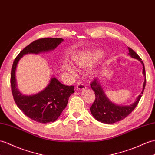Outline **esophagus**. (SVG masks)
<instances>
[{
  "mask_svg": "<svg viewBox=\"0 0 155 155\" xmlns=\"http://www.w3.org/2000/svg\"><path fill=\"white\" fill-rule=\"evenodd\" d=\"M77 90H78V91H82V90H85L86 88V85L83 83H82V82H81V83H78L77 84Z\"/></svg>",
  "mask_w": 155,
  "mask_h": 155,
  "instance_id": "obj_1",
  "label": "esophagus"
}]
</instances>
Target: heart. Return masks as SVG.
<instances>
[{"label":"heart","mask_w":155,"mask_h":155,"mask_svg":"<svg viewBox=\"0 0 155 155\" xmlns=\"http://www.w3.org/2000/svg\"><path fill=\"white\" fill-rule=\"evenodd\" d=\"M104 52L101 50H94L85 53L80 54L73 57V63L78 68L81 69H88L94 63L98 62L102 58ZM64 69L67 73H69L73 78L78 76V73L75 68L69 63L64 64Z\"/></svg>","instance_id":"1"}]
</instances>
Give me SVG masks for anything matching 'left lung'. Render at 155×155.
<instances>
[{"label":"left lung","mask_w":155,"mask_h":155,"mask_svg":"<svg viewBox=\"0 0 155 155\" xmlns=\"http://www.w3.org/2000/svg\"><path fill=\"white\" fill-rule=\"evenodd\" d=\"M128 55L132 58H134L139 61L143 64V74L145 77L144 80L143 90L134 103L127 106H121L115 104L110 100L104 92L98 78L94 79L91 84V86L95 92L96 100L91 107V112L97 121L104 124H114L116 122L120 121L127 117L131 111L134 110L137 105L146 84L145 69L144 63L140 58L139 56L132 49L128 48Z\"/></svg>","instance_id":"left-lung-1"}]
</instances>
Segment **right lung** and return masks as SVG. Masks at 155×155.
Returning a JSON list of instances; mask_svg holds the SVG:
<instances>
[{"label": "right lung", "mask_w": 155, "mask_h": 155, "mask_svg": "<svg viewBox=\"0 0 155 155\" xmlns=\"http://www.w3.org/2000/svg\"><path fill=\"white\" fill-rule=\"evenodd\" d=\"M63 41V39L57 38L37 39L20 51L12 64L10 83L14 101L26 116L41 124L54 122L58 119L66 107L70 96L74 92V86H65L55 77H51L48 84L40 92L31 95L22 94L18 88L17 66L24 55L53 51Z\"/></svg>", "instance_id": "right-lung-1"}]
</instances>
